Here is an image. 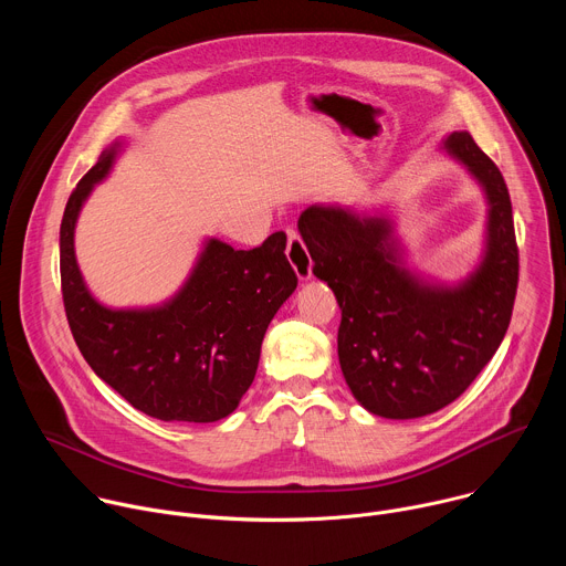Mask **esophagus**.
<instances>
[{
    "label": "esophagus",
    "mask_w": 566,
    "mask_h": 566,
    "mask_svg": "<svg viewBox=\"0 0 566 566\" xmlns=\"http://www.w3.org/2000/svg\"><path fill=\"white\" fill-rule=\"evenodd\" d=\"M286 237H289V241H286L289 262L293 264L300 280H308L311 277V258H308V251L304 247L302 237L295 230H286Z\"/></svg>",
    "instance_id": "obj_1"
}]
</instances>
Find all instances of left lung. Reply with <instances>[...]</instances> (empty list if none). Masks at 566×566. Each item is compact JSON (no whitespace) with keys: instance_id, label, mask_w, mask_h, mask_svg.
<instances>
[{"instance_id":"left-lung-1","label":"left lung","mask_w":566,"mask_h":566,"mask_svg":"<svg viewBox=\"0 0 566 566\" xmlns=\"http://www.w3.org/2000/svg\"><path fill=\"white\" fill-rule=\"evenodd\" d=\"M446 149L489 197V249L457 289L419 284L398 266L387 219L308 206L297 221L313 262L343 311L338 358L356 400L385 419H417L459 398L511 325L520 251L506 181L468 132Z\"/></svg>"}]
</instances>
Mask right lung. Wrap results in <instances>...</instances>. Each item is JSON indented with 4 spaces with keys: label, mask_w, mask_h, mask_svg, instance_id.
<instances>
[{
    "label": "right lung",
    "mask_w": 566,
    "mask_h": 566,
    "mask_svg": "<svg viewBox=\"0 0 566 566\" xmlns=\"http://www.w3.org/2000/svg\"><path fill=\"white\" fill-rule=\"evenodd\" d=\"M116 147L77 181L60 223L62 302L90 367L127 402L160 421L212 423L251 387L269 322L295 291L286 234L234 251L210 239L181 293L158 308L112 311L87 291L73 253L80 208L114 164Z\"/></svg>",
    "instance_id": "1"
}]
</instances>
